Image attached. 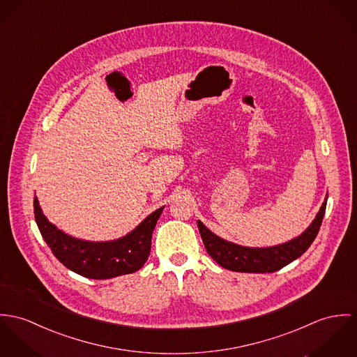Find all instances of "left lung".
Masks as SVG:
<instances>
[{
  "label": "left lung",
  "mask_w": 357,
  "mask_h": 357,
  "mask_svg": "<svg viewBox=\"0 0 357 357\" xmlns=\"http://www.w3.org/2000/svg\"><path fill=\"white\" fill-rule=\"evenodd\" d=\"M326 204L327 196L317 212V218L301 236L275 246H241L218 237L199 220L197 222L198 230L208 255L223 268L237 273H275L293 260L298 259L311 246L319 233L326 211Z\"/></svg>",
  "instance_id": "left-lung-1"
}]
</instances>
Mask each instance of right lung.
<instances>
[{
    "instance_id": "obj_1",
    "label": "right lung",
    "mask_w": 357,
    "mask_h": 357,
    "mask_svg": "<svg viewBox=\"0 0 357 357\" xmlns=\"http://www.w3.org/2000/svg\"><path fill=\"white\" fill-rule=\"evenodd\" d=\"M164 206L152 212L127 236L107 242L71 237L52 225L34 197V215L40 234L68 270L90 279H109L138 271L151 255L152 233Z\"/></svg>"
}]
</instances>
